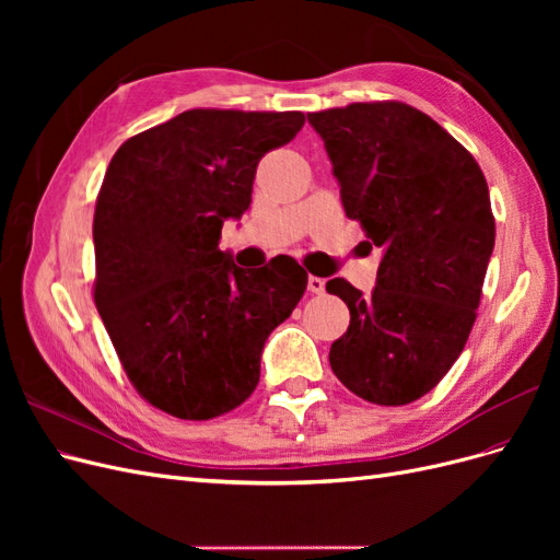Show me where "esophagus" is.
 <instances>
[{"instance_id": "obj_1", "label": "esophagus", "mask_w": 560, "mask_h": 560, "mask_svg": "<svg viewBox=\"0 0 560 560\" xmlns=\"http://www.w3.org/2000/svg\"><path fill=\"white\" fill-rule=\"evenodd\" d=\"M325 280L322 278H317V276H311L308 278V292H313V294H325Z\"/></svg>"}]
</instances>
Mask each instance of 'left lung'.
<instances>
[{
    "instance_id": "obj_1",
    "label": "left lung",
    "mask_w": 560,
    "mask_h": 560,
    "mask_svg": "<svg viewBox=\"0 0 560 560\" xmlns=\"http://www.w3.org/2000/svg\"><path fill=\"white\" fill-rule=\"evenodd\" d=\"M308 124L346 214L383 252L369 296L343 278L327 282L350 311L331 371L366 401H416L446 376L477 319L495 245L486 177L460 142L404 103H354Z\"/></svg>"
}]
</instances>
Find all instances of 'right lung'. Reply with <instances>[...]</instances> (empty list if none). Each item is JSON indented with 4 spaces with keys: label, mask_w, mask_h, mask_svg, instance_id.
Masks as SVG:
<instances>
[{
    "label": "right lung",
    "mask_w": 560,
    "mask_h": 560,
    "mask_svg": "<svg viewBox=\"0 0 560 560\" xmlns=\"http://www.w3.org/2000/svg\"><path fill=\"white\" fill-rule=\"evenodd\" d=\"M301 112L189 109L118 147L93 219L95 306L128 378L156 409L208 420L259 383L266 338L308 276L292 257L247 270L219 249L249 210L266 151Z\"/></svg>",
    "instance_id": "right-lung-1"
}]
</instances>
